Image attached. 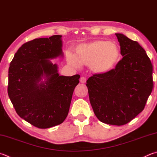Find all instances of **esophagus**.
<instances>
[{"label":"esophagus","mask_w":157,"mask_h":157,"mask_svg":"<svg viewBox=\"0 0 157 157\" xmlns=\"http://www.w3.org/2000/svg\"><path fill=\"white\" fill-rule=\"evenodd\" d=\"M86 78H85V77H82V78H80V82H81V83L84 84L85 82H86Z\"/></svg>","instance_id":"esophagus-1"}]
</instances>
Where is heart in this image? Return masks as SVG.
Segmentation results:
<instances>
[{
  "instance_id": "b5f03b06",
  "label": "heart",
  "mask_w": 157,
  "mask_h": 157,
  "mask_svg": "<svg viewBox=\"0 0 157 157\" xmlns=\"http://www.w3.org/2000/svg\"><path fill=\"white\" fill-rule=\"evenodd\" d=\"M76 57L68 53L69 62L74 67L82 64L90 67L94 72L104 74L110 72L121 58V51L114 42L96 40L88 43L79 44L75 49Z\"/></svg>"
}]
</instances>
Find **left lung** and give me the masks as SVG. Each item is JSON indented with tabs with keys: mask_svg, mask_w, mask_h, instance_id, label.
<instances>
[{
	"mask_svg": "<svg viewBox=\"0 0 157 157\" xmlns=\"http://www.w3.org/2000/svg\"><path fill=\"white\" fill-rule=\"evenodd\" d=\"M123 56L115 69L86 81L91 106L104 124L122 126L144 109L153 88L152 64L137 42L115 33Z\"/></svg>",
	"mask_w": 157,
	"mask_h": 157,
	"instance_id": "1",
	"label": "left lung"
}]
</instances>
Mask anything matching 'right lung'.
I'll return each mask as SVG.
<instances>
[{
    "instance_id": "add662e5",
    "label": "right lung",
    "mask_w": 157,
    "mask_h": 157,
    "mask_svg": "<svg viewBox=\"0 0 157 157\" xmlns=\"http://www.w3.org/2000/svg\"><path fill=\"white\" fill-rule=\"evenodd\" d=\"M62 36L36 38L22 45L11 60L7 92L16 112L38 128L62 124L68 115L79 75H59L49 59L62 56ZM47 77L40 83L41 78Z\"/></svg>"
}]
</instances>
